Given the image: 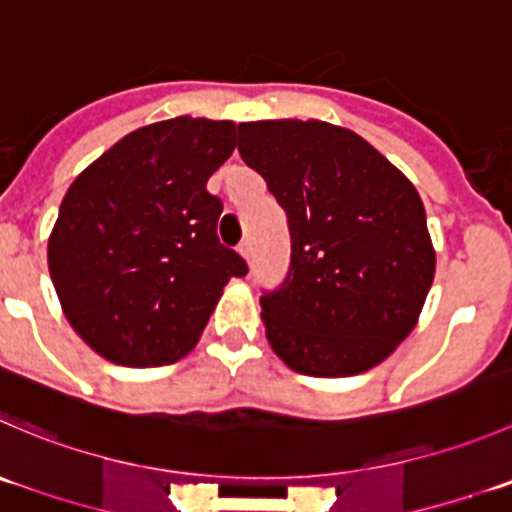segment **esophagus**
<instances>
[{
    "label": "esophagus",
    "mask_w": 512,
    "mask_h": 512,
    "mask_svg": "<svg viewBox=\"0 0 512 512\" xmlns=\"http://www.w3.org/2000/svg\"><path fill=\"white\" fill-rule=\"evenodd\" d=\"M237 252H240V255L245 257V260H250V255H252V242H250V240H242L240 245H237Z\"/></svg>",
    "instance_id": "obj_1"
}]
</instances>
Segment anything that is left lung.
<instances>
[{"label": "left lung", "instance_id": "1", "mask_svg": "<svg viewBox=\"0 0 512 512\" xmlns=\"http://www.w3.org/2000/svg\"><path fill=\"white\" fill-rule=\"evenodd\" d=\"M237 132L290 227V270L260 297L272 350L302 375L370 370L410 335L433 285L418 190L345 127L265 119Z\"/></svg>", "mask_w": 512, "mask_h": 512}]
</instances>
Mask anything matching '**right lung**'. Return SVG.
Masks as SVG:
<instances>
[{
  "label": "right lung",
  "mask_w": 512,
  "mask_h": 512,
  "mask_svg": "<svg viewBox=\"0 0 512 512\" xmlns=\"http://www.w3.org/2000/svg\"><path fill=\"white\" fill-rule=\"evenodd\" d=\"M235 122L147 124L87 167L64 195L47 262L64 317L107 360L170 365L195 347L230 277L247 262L217 237L212 172Z\"/></svg>",
  "instance_id": "obj_1"
}]
</instances>
